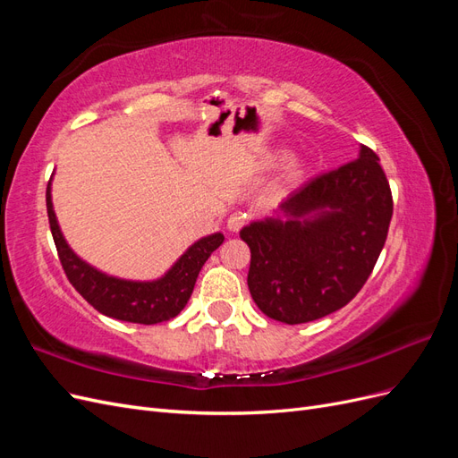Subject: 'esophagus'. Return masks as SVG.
<instances>
[{
  "instance_id": "34e87169",
  "label": "esophagus",
  "mask_w": 458,
  "mask_h": 458,
  "mask_svg": "<svg viewBox=\"0 0 458 458\" xmlns=\"http://www.w3.org/2000/svg\"><path fill=\"white\" fill-rule=\"evenodd\" d=\"M244 224H246V214L234 212V214H231L229 219H227V229L234 233V231H239Z\"/></svg>"
}]
</instances>
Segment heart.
Wrapping results in <instances>:
<instances>
[{"mask_svg": "<svg viewBox=\"0 0 458 458\" xmlns=\"http://www.w3.org/2000/svg\"><path fill=\"white\" fill-rule=\"evenodd\" d=\"M301 174V164L298 160H290L286 164V170H284V175L286 179H290V182H294V179H298Z\"/></svg>", "mask_w": 458, "mask_h": 458, "instance_id": "obj_1", "label": "heart"}]
</instances>
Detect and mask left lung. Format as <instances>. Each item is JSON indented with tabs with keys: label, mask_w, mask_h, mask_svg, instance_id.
Here are the masks:
<instances>
[{
	"label": "left lung",
	"mask_w": 458,
	"mask_h": 458,
	"mask_svg": "<svg viewBox=\"0 0 458 458\" xmlns=\"http://www.w3.org/2000/svg\"><path fill=\"white\" fill-rule=\"evenodd\" d=\"M283 219L241 231L250 248L248 288L256 306L286 325L344 308L367 283L394 214L390 183L377 152L317 175L281 202Z\"/></svg>",
	"instance_id": "1"
}]
</instances>
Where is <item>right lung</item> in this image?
Returning <instances> with one entry per match:
<instances>
[{"label": "right lung", "instance_id": "1", "mask_svg": "<svg viewBox=\"0 0 458 458\" xmlns=\"http://www.w3.org/2000/svg\"><path fill=\"white\" fill-rule=\"evenodd\" d=\"M46 202L51 234L66 279L97 311L118 321L157 325L179 315L187 306L206 259L224 242V234L214 233L192 244L162 279L150 283L123 281L97 271L71 250L53 212L51 183L47 185Z\"/></svg>", "mask_w": 458, "mask_h": 458}]
</instances>
